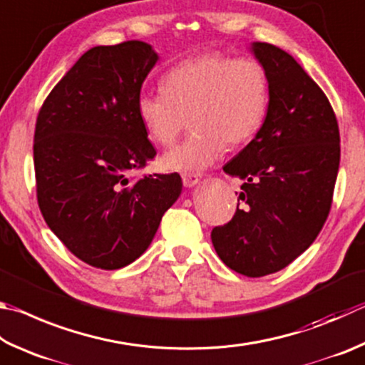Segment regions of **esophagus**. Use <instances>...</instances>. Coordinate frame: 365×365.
<instances>
[{
    "label": "esophagus",
    "instance_id": "esophagus-1",
    "mask_svg": "<svg viewBox=\"0 0 365 365\" xmlns=\"http://www.w3.org/2000/svg\"><path fill=\"white\" fill-rule=\"evenodd\" d=\"M182 180H183L185 187L193 188L195 185H197V182H200V177H197L196 174H183L182 175Z\"/></svg>",
    "mask_w": 365,
    "mask_h": 365
}]
</instances>
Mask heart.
I'll return each mask as SVG.
<instances>
[{"mask_svg": "<svg viewBox=\"0 0 365 365\" xmlns=\"http://www.w3.org/2000/svg\"><path fill=\"white\" fill-rule=\"evenodd\" d=\"M161 88L137 97V116L148 137L158 145H170L188 118L195 130L161 156V168L168 172L207 169L227 142H249L267 119L268 75L254 58H231L222 52L185 58L164 73Z\"/></svg>", "mask_w": 365, "mask_h": 365, "instance_id": "1", "label": "heart"}]
</instances>
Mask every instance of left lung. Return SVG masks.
Instances as JSON below:
<instances>
[{
  "label": "left lung",
  "mask_w": 365,
  "mask_h": 365,
  "mask_svg": "<svg viewBox=\"0 0 365 365\" xmlns=\"http://www.w3.org/2000/svg\"><path fill=\"white\" fill-rule=\"evenodd\" d=\"M268 75L258 134L223 165L242 180L235 217L210 233L222 262L249 277L276 273L307 250L329 215L340 164L339 124L327 97L286 51L252 43Z\"/></svg>",
  "instance_id": "left-lung-1"
}]
</instances>
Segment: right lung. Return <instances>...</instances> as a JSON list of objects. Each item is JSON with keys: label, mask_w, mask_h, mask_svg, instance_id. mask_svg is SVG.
I'll return each instance as SVG.
<instances>
[{"label": "right lung", "mask_w": 365, "mask_h": 365, "mask_svg": "<svg viewBox=\"0 0 365 365\" xmlns=\"http://www.w3.org/2000/svg\"><path fill=\"white\" fill-rule=\"evenodd\" d=\"M158 58L143 41L96 46L39 110V209L52 233L91 267L118 269L137 260L182 193L178 174L129 177L156 155L135 105Z\"/></svg>", "instance_id": "right-lung-1"}]
</instances>
